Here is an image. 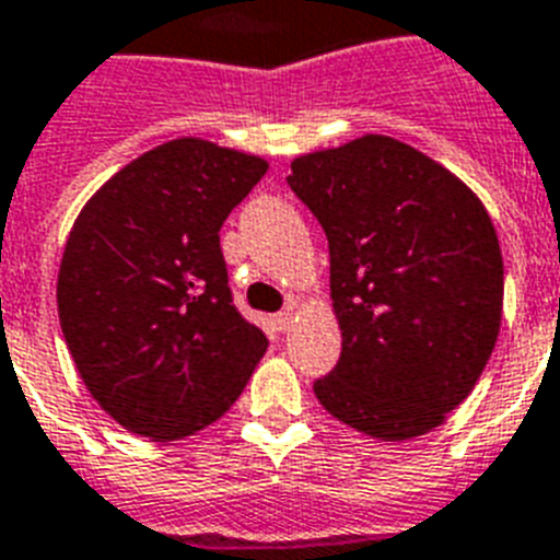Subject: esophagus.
<instances>
[{
	"label": "esophagus",
	"mask_w": 560,
	"mask_h": 560,
	"mask_svg": "<svg viewBox=\"0 0 560 560\" xmlns=\"http://www.w3.org/2000/svg\"><path fill=\"white\" fill-rule=\"evenodd\" d=\"M276 325H279L281 334H288L290 327H293V307H288V311L276 313Z\"/></svg>",
	"instance_id": "esophagus-1"
}]
</instances>
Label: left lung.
Segmentation results:
<instances>
[{
    "instance_id": "left-lung-1",
    "label": "left lung",
    "mask_w": 560,
    "mask_h": 560,
    "mask_svg": "<svg viewBox=\"0 0 560 560\" xmlns=\"http://www.w3.org/2000/svg\"><path fill=\"white\" fill-rule=\"evenodd\" d=\"M288 184L319 218L342 357L313 390L385 443L443 425L492 357L503 256L483 201L388 135L299 154Z\"/></svg>"
}]
</instances>
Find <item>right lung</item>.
<instances>
[{"mask_svg": "<svg viewBox=\"0 0 560 560\" xmlns=\"http://www.w3.org/2000/svg\"><path fill=\"white\" fill-rule=\"evenodd\" d=\"M265 172L258 154L177 138L80 209L59 261V325L89 394L131 434L172 443L207 429L265 357L218 238Z\"/></svg>", "mask_w": 560, "mask_h": 560, "instance_id": "right-lung-1", "label": "right lung"}]
</instances>
